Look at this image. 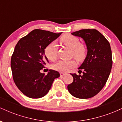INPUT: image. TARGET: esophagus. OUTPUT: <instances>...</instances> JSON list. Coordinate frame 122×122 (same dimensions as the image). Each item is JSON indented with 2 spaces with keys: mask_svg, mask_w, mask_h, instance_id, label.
I'll return each instance as SVG.
<instances>
[{
  "mask_svg": "<svg viewBox=\"0 0 122 122\" xmlns=\"http://www.w3.org/2000/svg\"><path fill=\"white\" fill-rule=\"evenodd\" d=\"M60 73L61 76H65L66 75V73H62V72H60Z\"/></svg>",
  "mask_w": 122,
  "mask_h": 122,
  "instance_id": "esophagus-1",
  "label": "esophagus"
}]
</instances>
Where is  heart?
Masks as SVG:
<instances>
[{
	"label": "heart",
	"instance_id": "heart-1",
	"mask_svg": "<svg viewBox=\"0 0 122 122\" xmlns=\"http://www.w3.org/2000/svg\"><path fill=\"white\" fill-rule=\"evenodd\" d=\"M61 42L66 47L72 49V56L76 60L81 61L86 56V49L84 45L76 36L71 34H65L60 38ZM45 54L47 59L54 61L56 60L57 54V44L52 42L45 49ZM76 66L74 60L60 61L53 65V69L60 72H66Z\"/></svg>",
	"mask_w": 122,
	"mask_h": 122
}]
</instances>
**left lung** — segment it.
Masks as SVG:
<instances>
[{
	"mask_svg": "<svg viewBox=\"0 0 122 122\" xmlns=\"http://www.w3.org/2000/svg\"><path fill=\"white\" fill-rule=\"evenodd\" d=\"M72 34L83 39L87 54L78 68L82 69L83 74L71 73L73 81L68 85V89L74 97L88 99L97 95L108 79L112 65L110 44L104 36L95 29H82Z\"/></svg>",
	"mask_w": 122,
	"mask_h": 122,
	"instance_id": "obj_1",
	"label": "left lung"
}]
</instances>
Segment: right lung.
Returning <instances> with one entry per match:
<instances>
[{
    "label": "right lung",
    "mask_w": 122,
    "mask_h": 122,
    "mask_svg": "<svg viewBox=\"0 0 122 122\" xmlns=\"http://www.w3.org/2000/svg\"><path fill=\"white\" fill-rule=\"evenodd\" d=\"M61 33L35 29L15 46L11 60L13 79L18 89L27 97L38 99L45 96L54 80L60 77L59 73L54 70H49L46 75L40 71L49 62L45 49Z\"/></svg>",
    "instance_id": "obj_1"
}]
</instances>
